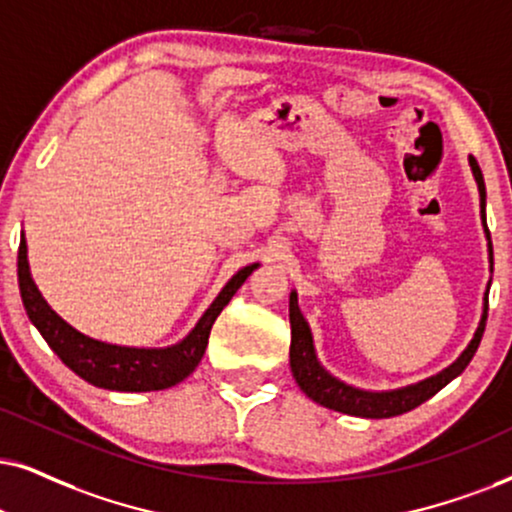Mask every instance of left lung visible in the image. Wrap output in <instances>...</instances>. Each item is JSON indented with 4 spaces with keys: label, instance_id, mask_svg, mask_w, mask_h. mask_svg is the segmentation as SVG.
Wrapping results in <instances>:
<instances>
[{
    "label": "left lung",
    "instance_id": "obj_1",
    "mask_svg": "<svg viewBox=\"0 0 512 512\" xmlns=\"http://www.w3.org/2000/svg\"><path fill=\"white\" fill-rule=\"evenodd\" d=\"M468 163L472 177L477 181V191H480V219L484 226V236H487L489 271H494V250H491V236L487 229V189H484V177L477 160L470 155ZM489 286L491 281L487 283V290H484L482 316L480 323H477V331L468 342V347L458 354L454 364L442 368V371L430 375V378L418 380V383L404 387H394V390H364V387H354L345 383V380L335 378V375L321 364L319 357H316L312 328H309L307 319H304L300 312L297 290H290V371H293L295 383L300 385V390L307 394L309 399L316 401V404L326 406V409L347 413V416L392 418L416 409L423 401H428L432 394L442 390L444 385H449L451 380L458 378V375L465 371V366L470 364V359L475 357L484 333V323H487Z\"/></svg>",
    "mask_w": 512,
    "mask_h": 512
}]
</instances>
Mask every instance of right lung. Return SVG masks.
<instances>
[{
  "label": "right lung",
  "mask_w": 512,
  "mask_h": 512,
  "mask_svg": "<svg viewBox=\"0 0 512 512\" xmlns=\"http://www.w3.org/2000/svg\"><path fill=\"white\" fill-rule=\"evenodd\" d=\"M257 267H260V262L238 269L226 281V286L219 290V295L205 309L196 326L179 342L167 347L113 345V342L84 335L70 326L66 319H61L44 300L37 283L32 281L25 234H21V248H18V288H21L23 307L32 326L40 331L47 345L56 352V357L75 375H80L89 385L103 387V390L153 392L167 390V387L181 383L196 371L205 347H208L212 323Z\"/></svg>",
  "instance_id": "1"
}]
</instances>
